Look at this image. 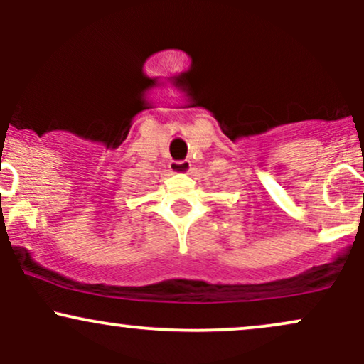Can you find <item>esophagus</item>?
Wrapping results in <instances>:
<instances>
[{
    "instance_id": "34e87169",
    "label": "esophagus",
    "mask_w": 364,
    "mask_h": 364,
    "mask_svg": "<svg viewBox=\"0 0 364 364\" xmlns=\"http://www.w3.org/2000/svg\"><path fill=\"white\" fill-rule=\"evenodd\" d=\"M191 171V162L190 161H173L169 164V173L176 174V176H186Z\"/></svg>"
}]
</instances>
